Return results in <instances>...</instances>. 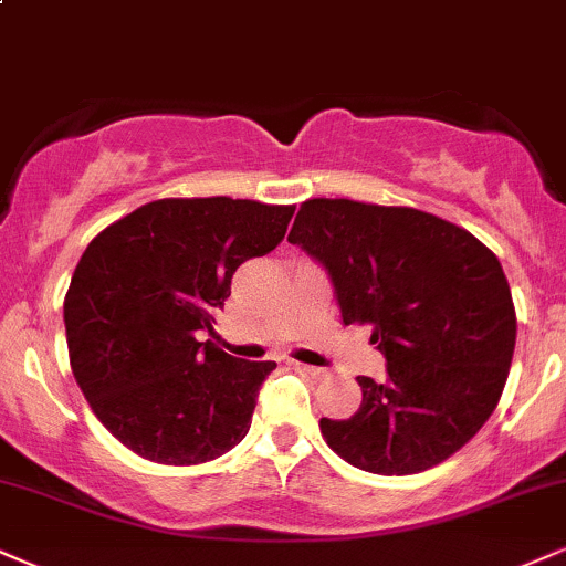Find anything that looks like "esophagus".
<instances>
[{
	"mask_svg": "<svg viewBox=\"0 0 566 566\" xmlns=\"http://www.w3.org/2000/svg\"><path fill=\"white\" fill-rule=\"evenodd\" d=\"M292 366H295L297 371H305V374H311V377H324V369H318V366L301 364V360H292Z\"/></svg>",
	"mask_w": 566,
	"mask_h": 566,
	"instance_id": "obj_1",
	"label": "esophagus"
}]
</instances>
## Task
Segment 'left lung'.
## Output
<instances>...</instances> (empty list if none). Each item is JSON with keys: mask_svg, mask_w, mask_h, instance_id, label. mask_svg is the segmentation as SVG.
<instances>
[{"mask_svg": "<svg viewBox=\"0 0 566 566\" xmlns=\"http://www.w3.org/2000/svg\"><path fill=\"white\" fill-rule=\"evenodd\" d=\"M287 240L324 263L343 324H369L387 382L358 377V411L322 419L326 446L374 474H417L464 448L499 406L516 313L499 258L417 208L305 200Z\"/></svg>", "mask_w": 566, "mask_h": 566, "instance_id": "left-lung-1", "label": "left lung"}]
</instances>
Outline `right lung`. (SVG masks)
Returning <instances> with one entry per match:
<instances>
[{"label":"right lung","mask_w":566,"mask_h":566,"mask_svg":"<svg viewBox=\"0 0 566 566\" xmlns=\"http://www.w3.org/2000/svg\"><path fill=\"white\" fill-rule=\"evenodd\" d=\"M295 206L166 197L102 229L81 255L63 316L73 377L115 440L195 467L240 446L274 360L216 343V313L248 258L284 240Z\"/></svg>","instance_id":"right-lung-1"}]
</instances>
